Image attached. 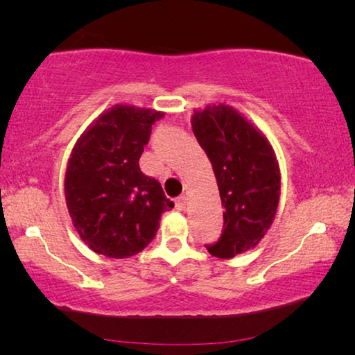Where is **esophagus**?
<instances>
[{"mask_svg":"<svg viewBox=\"0 0 355 355\" xmlns=\"http://www.w3.org/2000/svg\"><path fill=\"white\" fill-rule=\"evenodd\" d=\"M186 203H187V198L184 196L176 198V208H178V210H184V208H186Z\"/></svg>","mask_w":355,"mask_h":355,"instance_id":"obj_1","label":"esophagus"}]
</instances>
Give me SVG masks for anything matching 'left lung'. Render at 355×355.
<instances>
[{"mask_svg":"<svg viewBox=\"0 0 355 355\" xmlns=\"http://www.w3.org/2000/svg\"><path fill=\"white\" fill-rule=\"evenodd\" d=\"M192 130L211 162L220 189L223 231L207 244L218 259H232L261 241L279 202V168L260 130L226 105H211L192 116Z\"/></svg>","mask_w":355,"mask_h":355,"instance_id":"left-lung-1","label":"left lung"}]
</instances>
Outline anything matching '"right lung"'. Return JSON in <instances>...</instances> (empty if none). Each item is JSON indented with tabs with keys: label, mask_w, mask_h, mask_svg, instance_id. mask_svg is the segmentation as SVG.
I'll return each instance as SVG.
<instances>
[{
	"label": "right lung",
	"mask_w": 355,
	"mask_h": 355,
	"mask_svg": "<svg viewBox=\"0 0 355 355\" xmlns=\"http://www.w3.org/2000/svg\"><path fill=\"white\" fill-rule=\"evenodd\" d=\"M163 113L116 105L77 140L67 164L64 192L77 232L92 250L125 259L157 234L163 211L174 203L139 159L152 125Z\"/></svg>",
	"instance_id": "right-lung-1"
}]
</instances>
